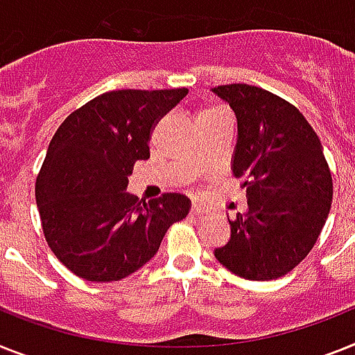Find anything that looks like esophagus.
I'll return each mask as SVG.
<instances>
[{
  "instance_id": "esophagus-1",
  "label": "esophagus",
  "mask_w": 355,
  "mask_h": 355,
  "mask_svg": "<svg viewBox=\"0 0 355 355\" xmlns=\"http://www.w3.org/2000/svg\"><path fill=\"white\" fill-rule=\"evenodd\" d=\"M203 212H205V207L201 203H194L192 205V209H190V214H192V216H201Z\"/></svg>"
}]
</instances>
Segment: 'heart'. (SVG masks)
<instances>
[{
  "instance_id": "heart-1",
  "label": "heart",
  "mask_w": 355,
  "mask_h": 355,
  "mask_svg": "<svg viewBox=\"0 0 355 355\" xmlns=\"http://www.w3.org/2000/svg\"><path fill=\"white\" fill-rule=\"evenodd\" d=\"M228 110L223 107V105H207L199 110L198 114V123L205 121V119H212L219 118V116H227Z\"/></svg>"
}]
</instances>
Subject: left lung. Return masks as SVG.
Here are the masks:
<instances>
[{
    "label": "left lung",
    "mask_w": 355,
    "mask_h": 355,
    "mask_svg": "<svg viewBox=\"0 0 355 355\" xmlns=\"http://www.w3.org/2000/svg\"><path fill=\"white\" fill-rule=\"evenodd\" d=\"M214 92L237 118L232 172L248 210L230 223V241L214 256L236 276L268 281L288 274L318 241L332 205V174L318 134L276 94L245 83Z\"/></svg>",
    "instance_id": "obj_1"
}]
</instances>
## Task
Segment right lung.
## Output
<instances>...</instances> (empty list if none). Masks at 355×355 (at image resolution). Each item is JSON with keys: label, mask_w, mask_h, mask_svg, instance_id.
<instances>
[{"label": "right lung", "mask_w": 355, "mask_h": 355, "mask_svg": "<svg viewBox=\"0 0 355 355\" xmlns=\"http://www.w3.org/2000/svg\"><path fill=\"white\" fill-rule=\"evenodd\" d=\"M189 94L112 90L61 123L36 178V203L51 250L87 281H119L159 250L187 218L190 199L163 194L148 203L127 192L136 161L150 157L152 128Z\"/></svg>", "instance_id": "obj_1"}]
</instances>
